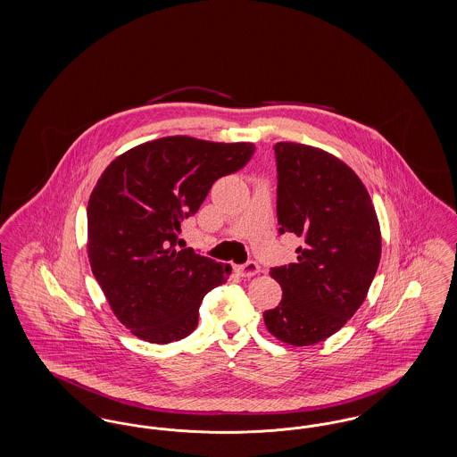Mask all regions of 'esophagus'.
<instances>
[{
    "mask_svg": "<svg viewBox=\"0 0 457 457\" xmlns=\"http://www.w3.org/2000/svg\"><path fill=\"white\" fill-rule=\"evenodd\" d=\"M259 270H261V267L255 262H246V263L237 267V272H238L241 278H252V276L259 274Z\"/></svg>",
    "mask_w": 457,
    "mask_h": 457,
    "instance_id": "obj_1",
    "label": "esophagus"
}]
</instances>
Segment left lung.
Returning a JSON list of instances; mask_svg holds the SVG:
<instances>
[{
	"label": "left lung",
	"mask_w": 457,
	"mask_h": 457,
	"mask_svg": "<svg viewBox=\"0 0 457 457\" xmlns=\"http://www.w3.org/2000/svg\"><path fill=\"white\" fill-rule=\"evenodd\" d=\"M279 233L304 241L298 262L270 269L283 300L263 312L267 330L293 346L326 341L367 298L382 237L358 174L319 147L278 142Z\"/></svg>",
	"instance_id": "1"
}]
</instances>
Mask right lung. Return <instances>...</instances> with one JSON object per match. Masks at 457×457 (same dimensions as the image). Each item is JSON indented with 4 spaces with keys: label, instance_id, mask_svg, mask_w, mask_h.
<instances>
[{
    "label": "right lung",
    "instance_id": "add662e5",
    "mask_svg": "<svg viewBox=\"0 0 457 457\" xmlns=\"http://www.w3.org/2000/svg\"><path fill=\"white\" fill-rule=\"evenodd\" d=\"M253 151L250 142L162 137L118 155L97 179L87 205L88 262L133 336L153 345L187 337L204 296L228 281L229 265L178 250V233L214 181L237 173Z\"/></svg>",
    "mask_w": 457,
    "mask_h": 457
}]
</instances>
